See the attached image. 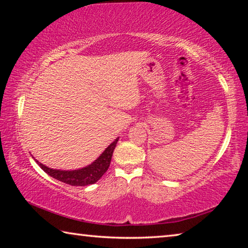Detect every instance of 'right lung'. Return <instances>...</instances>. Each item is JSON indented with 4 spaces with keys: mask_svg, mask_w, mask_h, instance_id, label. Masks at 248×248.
<instances>
[{
    "mask_svg": "<svg viewBox=\"0 0 248 248\" xmlns=\"http://www.w3.org/2000/svg\"><path fill=\"white\" fill-rule=\"evenodd\" d=\"M117 142H118V138H117V139L104 151V153H102V155H100L95 162H93L91 165L84 167V169H81V170H52L43 165L38 161L36 162L37 164L41 167V170H44L46 173L51 176V177L60 180L62 183L69 184L71 186H87V185L95 184L105 173H106L109 165H110L111 156H112V153H114Z\"/></svg>",
    "mask_w": 248,
    "mask_h": 248,
    "instance_id": "obj_1",
    "label": "right lung"
}]
</instances>
